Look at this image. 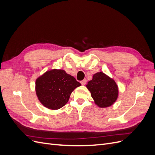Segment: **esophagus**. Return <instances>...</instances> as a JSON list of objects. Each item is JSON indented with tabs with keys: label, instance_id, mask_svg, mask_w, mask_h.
Instances as JSON below:
<instances>
[{
	"label": "esophagus",
	"instance_id": "34e87169",
	"mask_svg": "<svg viewBox=\"0 0 155 155\" xmlns=\"http://www.w3.org/2000/svg\"><path fill=\"white\" fill-rule=\"evenodd\" d=\"M86 83H87V79H83V80H82V81H81V83L82 85H85V84H86Z\"/></svg>",
	"mask_w": 155,
	"mask_h": 155
}]
</instances>
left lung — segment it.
Here are the masks:
<instances>
[{
	"mask_svg": "<svg viewBox=\"0 0 155 155\" xmlns=\"http://www.w3.org/2000/svg\"><path fill=\"white\" fill-rule=\"evenodd\" d=\"M95 104L100 108L113 105L118 97V87L113 79L103 72L93 75L92 79L86 85Z\"/></svg>",
	"mask_w": 155,
	"mask_h": 155,
	"instance_id": "left-lung-1",
	"label": "left lung"
}]
</instances>
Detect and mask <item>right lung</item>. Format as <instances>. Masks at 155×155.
Returning <instances> with one entry per match:
<instances>
[{
    "mask_svg": "<svg viewBox=\"0 0 155 155\" xmlns=\"http://www.w3.org/2000/svg\"><path fill=\"white\" fill-rule=\"evenodd\" d=\"M81 83L64 70L52 69L35 80V92L41 104L51 110H58L67 104L70 96Z\"/></svg>",
    "mask_w": 155,
    "mask_h": 155,
    "instance_id": "right-lung-1",
    "label": "right lung"
}]
</instances>
